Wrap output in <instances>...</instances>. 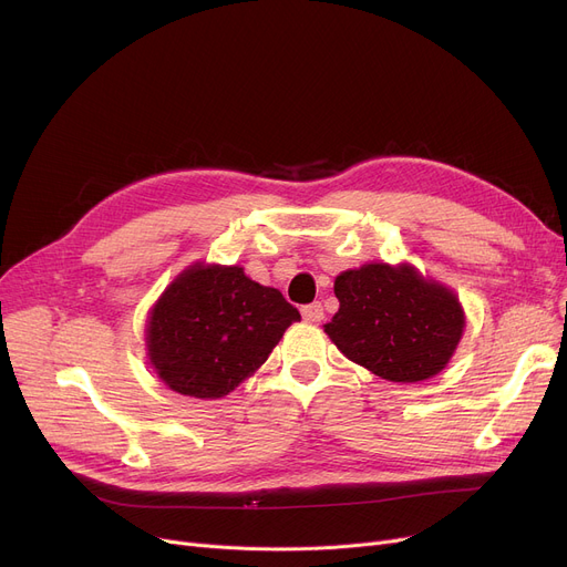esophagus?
<instances>
[{
    "instance_id": "esophagus-1",
    "label": "esophagus",
    "mask_w": 567,
    "mask_h": 567,
    "mask_svg": "<svg viewBox=\"0 0 567 567\" xmlns=\"http://www.w3.org/2000/svg\"><path fill=\"white\" fill-rule=\"evenodd\" d=\"M301 315H303L306 321H321L323 319V308H321V303H310V306L301 308Z\"/></svg>"
}]
</instances>
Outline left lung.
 <instances>
[{"label": "left lung", "mask_w": 567, "mask_h": 567, "mask_svg": "<svg viewBox=\"0 0 567 567\" xmlns=\"http://www.w3.org/2000/svg\"><path fill=\"white\" fill-rule=\"evenodd\" d=\"M340 310L323 326L349 361L381 379L415 383L455 353L464 312L457 296L413 266L365 264L336 278Z\"/></svg>", "instance_id": "1"}]
</instances>
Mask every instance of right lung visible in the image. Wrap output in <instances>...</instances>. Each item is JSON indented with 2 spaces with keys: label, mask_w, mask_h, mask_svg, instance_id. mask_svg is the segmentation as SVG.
Returning <instances> with one entry per match:
<instances>
[{
  "label": "right lung",
  "mask_w": 567,
  "mask_h": 567,
  "mask_svg": "<svg viewBox=\"0 0 567 567\" xmlns=\"http://www.w3.org/2000/svg\"><path fill=\"white\" fill-rule=\"evenodd\" d=\"M293 321H301L299 310L244 268L195 264L148 317V361L172 391L218 400L268 359Z\"/></svg>",
  "instance_id": "1"
}]
</instances>
